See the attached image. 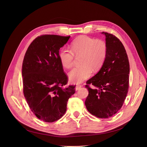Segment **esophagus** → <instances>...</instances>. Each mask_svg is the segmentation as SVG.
I'll return each instance as SVG.
<instances>
[{
  "instance_id": "esophagus-1",
  "label": "esophagus",
  "mask_w": 147,
  "mask_h": 147,
  "mask_svg": "<svg viewBox=\"0 0 147 147\" xmlns=\"http://www.w3.org/2000/svg\"><path fill=\"white\" fill-rule=\"evenodd\" d=\"M82 85H77L76 87H75V89H76V90H79L81 88H82Z\"/></svg>"
}]
</instances>
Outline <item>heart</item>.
I'll use <instances>...</instances> for the list:
<instances>
[{
  "label": "heart",
  "instance_id": "obj_1",
  "mask_svg": "<svg viewBox=\"0 0 147 147\" xmlns=\"http://www.w3.org/2000/svg\"><path fill=\"white\" fill-rule=\"evenodd\" d=\"M70 49L62 48L59 52V59L62 65L69 68L73 64L74 55H82V66L73 68L68 74L71 83L80 84L90 78L92 70L96 71L102 67L107 55V45L102 40L82 36L71 43Z\"/></svg>",
  "mask_w": 147,
  "mask_h": 147
}]
</instances>
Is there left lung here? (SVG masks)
I'll return each instance as SVG.
<instances>
[{"label": "left lung", "instance_id": "8db88e82", "mask_svg": "<svg viewBox=\"0 0 147 147\" xmlns=\"http://www.w3.org/2000/svg\"><path fill=\"white\" fill-rule=\"evenodd\" d=\"M101 34L105 36L107 55L98 73L86 82L89 94L85 105L92 115L107 119L117 113L125 101L130 67L126 51L119 38L106 32Z\"/></svg>", "mask_w": 147, "mask_h": 147}]
</instances>
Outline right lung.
Returning <instances> with one entry per match:
<instances>
[{
	"label": "right lung",
	"instance_id": "obj_1",
	"mask_svg": "<svg viewBox=\"0 0 147 147\" xmlns=\"http://www.w3.org/2000/svg\"><path fill=\"white\" fill-rule=\"evenodd\" d=\"M70 36L46 34L30 45L23 59V92L32 111L40 120L53 122L63 117L75 86L68 82L59 59V51Z\"/></svg>",
	"mask_w": 147,
	"mask_h": 147
}]
</instances>
